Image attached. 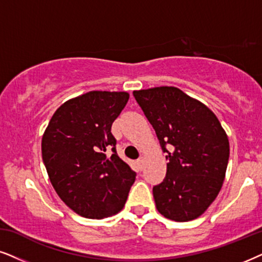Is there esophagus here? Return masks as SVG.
Masks as SVG:
<instances>
[{
  "label": "esophagus",
  "instance_id": "34e87169",
  "mask_svg": "<svg viewBox=\"0 0 262 262\" xmlns=\"http://www.w3.org/2000/svg\"><path fill=\"white\" fill-rule=\"evenodd\" d=\"M144 161H145L144 157H140L138 160V165H139V168H140V169H142V167H144Z\"/></svg>",
  "mask_w": 262,
  "mask_h": 262
}]
</instances>
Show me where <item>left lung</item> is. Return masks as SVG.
Returning a JSON list of instances; mask_svg holds the SVG:
<instances>
[{
  "label": "left lung",
  "mask_w": 262,
  "mask_h": 262,
  "mask_svg": "<svg viewBox=\"0 0 262 262\" xmlns=\"http://www.w3.org/2000/svg\"><path fill=\"white\" fill-rule=\"evenodd\" d=\"M135 100L167 154V174L154 186L156 208L167 219L201 216L223 186L230 157L226 132L214 112L175 87L134 91Z\"/></svg>",
  "instance_id": "1"
}]
</instances>
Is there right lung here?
Here are the masks:
<instances>
[{"mask_svg": "<svg viewBox=\"0 0 262 262\" xmlns=\"http://www.w3.org/2000/svg\"><path fill=\"white\" fill-rule=\"evenodd\" d=\"M127 92L92 91L70 99L52 116L42 137V158L58 196L88 219L122 210L135 171L118 157L111 125Z\"/></svg>", "mask_w": 262, "mask_h": 262, "instance_id": "1", "label": "right lung"}]
</instances>
